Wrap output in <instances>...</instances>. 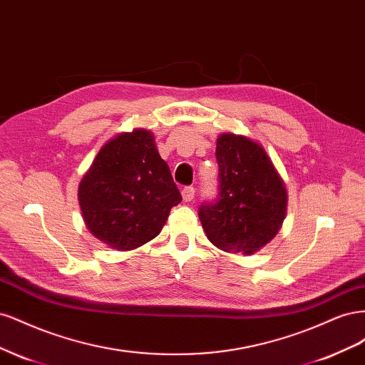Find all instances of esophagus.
Returning <instances> with one entry per match:
<instances>
[{
    "mask_svg": "<svg viewBox=\"0 0 365 365\" xmlns=\"http://www.w3.org/2000/svg\"><path fill=\"white\" fill-rule=\"evenodd\" d=\"M181 195H182L184 202H190V201H193V197H195V189H193V187H185V189H182Z\"/></svg>",
    "mask_w": 365,
    "mask_h": 365,
    "instance_id": "34e87169",
    "label": "esophagus"
}]
</instances>
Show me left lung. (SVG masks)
Returning <instances> with one entry per match:
<instances>
[{"instance_id": "1", "label": "left lung", "mask_w": 365, "mask_h": 365, "mask_svg": "<svg viewBox=\"0 0 365 365\" xmlns=\"http://www.w3.org/2000/svg\"><path fill=\"white\" fill-rule=\"evenodd\" d=\"M219 196L201 205L200 220L208 240L225 252L245 256L275 237L288 210V190L260 143L233 132L216 140Z\"/></svg>"}]
</instances>
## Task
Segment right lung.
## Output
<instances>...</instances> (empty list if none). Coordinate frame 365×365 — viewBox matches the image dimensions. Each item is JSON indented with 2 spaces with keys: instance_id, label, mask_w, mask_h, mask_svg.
Instances as JSON below:
<instances>
[{
  "instance_id": "obj_1",
  "label": "right lung",
  "mask_w": 365,
  "mask_h": 365,
  "mask_svg": "<svg viewBox=\"0 0 365 365\" xmlns=\"http://www.w3.org/2000/svg\"><path fill=\"white\" fill-rule=\"evenodd\" d=\"M77 197L90 233L118 251L157 237L170 208L182 200L153 134L143 128L105 143L82 176Z\"/></svg>"
}]
</instances>
